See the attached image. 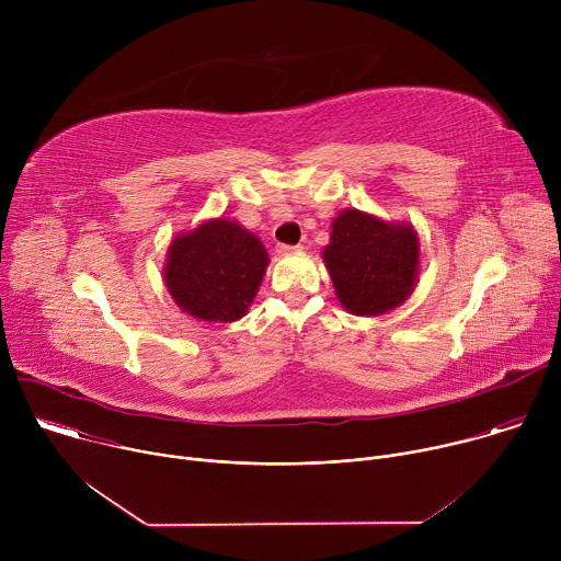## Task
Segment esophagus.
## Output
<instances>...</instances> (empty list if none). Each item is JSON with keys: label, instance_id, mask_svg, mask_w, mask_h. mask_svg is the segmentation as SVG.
Segmentation results:
<instances>
[{"label": "esophagus", "instance_id": "esophagus-1", "mask_svg": "<svg viewBox=\"0 0 561 561\" xmlns=\"http://www.w3.org/2000/svg\"><path fill=\"white\" fill-rule=\"evenodd\" d=\"M297 251H301V244H297V247H290V244H277V253H279V255H288V253H297Z\"/></svg>", "mask_w": 561, "mask_h": 561}]
</instances>
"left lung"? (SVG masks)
Here are the masks:
<instances>
[{"label":"left lung","instance_id":"1","mask_svg":"<svg viewBox=\"0 0 561 561\" xmlns=\"http://www.w3.org/2000/svg\"><path fill=\"white\" fill-rule=\"evenodd\" d=\"M324 262L335 293L353 314H381L415 288L420 242L411 224H386L355 208L333 221Z\"/></svg>","mask_w":561,"mask_h":561}]
</instances>
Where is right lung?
Here are the masks:
<instances>
[{
  "label": "right lung",
  "mask_w": 561,
  "mask_h": 561,
  "mask_svg": "<svg viewBox=\"0 0 561 561\" xmlns=\"http://www.w3.org/2000/svg\"><path fill=\"white\" fill-rule=\"evenodd\" d=\"M268 255L260 239L228 219H213L173 239L167 286L182 310L206 322H234L253 301Z\"/></svg>",
  "instance_id": "obj_1"
}]
</instances>
